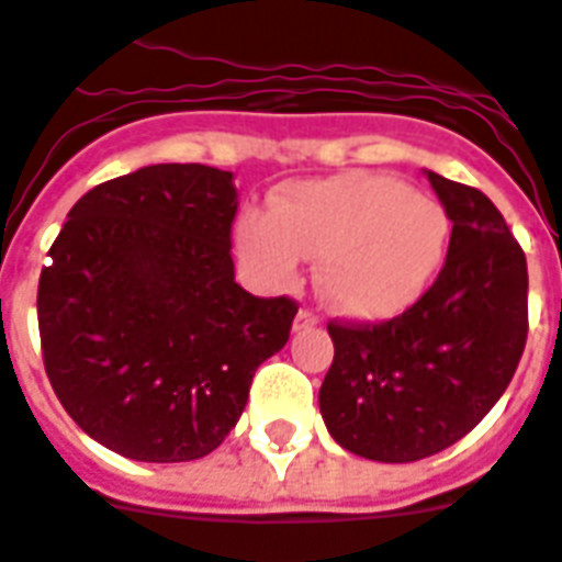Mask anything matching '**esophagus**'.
I'll return each instance as SVG.
<instances>
[{"label":"esophagus","instance_id":"obj_1","mask_svg":"<svg viewBox=\"0 0 562 562\" xmlns=\"http://www.w3.org/2000/svg\"><path fill=\"white\" fill-rule=\"evenodd\" d=\"M317 323H321V317H317V314L308 312V308H300V312H296V317H294V331L312 328V326H317Z\"/></svg>","mask_w":562,"mask_h":562}]
</instances>
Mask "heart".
Wrapping results in <instances>:
<instances>
[{"instance_id": "b5f03b06", "label": "heart", "mask_w": 562, "mask_h": 562, "mask_svg": "<svg viewBox=\"0 0 562 562\" xmlns=\"http://www.w3.org/2000/svg\"><path fill=\"white\" fill-rule=\"evenodd\" d=\"M450 218L432 195L381 172L282 187L271 210L241 213L236 245L259 280L291 289L317 257V289L337 314L381 323L413 308L439 277Z\"/></svg>"}]
</instances>
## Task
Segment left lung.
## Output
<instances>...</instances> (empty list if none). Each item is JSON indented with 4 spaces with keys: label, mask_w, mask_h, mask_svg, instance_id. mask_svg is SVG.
<instances>
[{
    "label": "left lung",
    "mask_w": 562,
    "mask_h": 562,
    "mask_svg": "<svg viewBox=\"0 0 562 562\" xmlns=\"http://www.w3.org/2000/svg\"><path fill=\"white\" fill-rule=\"evenodd\" d=\"M453 222L427 294L378 326L328 323L335 360L321 386L331 439L372 462H418L468 436L526 349L528 268L482 190L427 170Z\"/></svg>",
    "instance_id": "8db88e82"
}]
</instances>
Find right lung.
Masks as SVG:
<instances>
[{"label": "right lung", "instance_id": "1", "mask_svg": "<svg viewBox=\"0 0 562 562\" xmlns=\"http://www.w3.org/2000/svg\"><path fill=\"white\" fill-rule=\"evenodd\" d=\"M234 172L153 164L68 210L40 273L48 381L77 427L135 462L213 453L296 303L234 280Z\"/></svg>", "mask_w": 562, "mask_h": 562}]
</instances>
